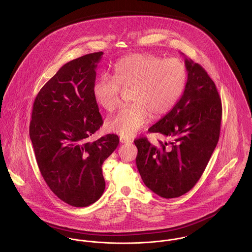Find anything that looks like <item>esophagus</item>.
Instances as JSON below:
<instances>
[{
  "mask_svg": "<svg viewBox=\"0 0 252 252\" xmlns=\"http://www.w3.org/2000/svg\"><path fill=\"white\" fill-rule=\"evenodd\" d=\"M120 143H121V144H130V143H132V141H131L130 139H128V138H123V137H121V138H120Z\"/></svg>",
  "mask_w": 252,
  "mask_h": 252,
  "instance_id": "obj_1",
  "label": "esophagus"
}]
</instances>
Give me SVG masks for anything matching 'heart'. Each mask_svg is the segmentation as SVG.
<instances>
[{
    "label": "heart",
    "instance_id": "b5f03b06",
    "mask_svg": "<svg viewBox=\"0 0 252 252\" xmlns=\"http://www.w3.org/2000/svg\"><path fill=\"white\" fill-rule=\"evenodd\" d=\"M187 83V71L179 59H164L150 53H136L121 58L113 77L102 76L94 85L96 102L107 111L120 104L121 88L130 91V102L107 123L109 132L124 138L134 136L150 116L160 118L180 101Z\"/></svg>",
    "mask_w": 252,
    "mask_h": 252
}]
</instances>
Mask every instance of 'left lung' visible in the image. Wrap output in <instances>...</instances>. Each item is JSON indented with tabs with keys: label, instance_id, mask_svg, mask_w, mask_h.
<instances>
[{
	"label": "left lung",
	"instance_id": "1",
	"mask_svg": "<svg viewBox=\"0 0 252 252\" xmlns=\"http://www.w3.org/2000/svg\"><path fill=\"white\" fill-rule=\"evenodd\" d=\"M187 83L180 101L151 126L170 141L151 144L135 140L137 167L144 184L166 199L191 190L202 177L220 135L222 105L214 80L206 70L185 58Z\"/></svg>",
	"mask_w": 252,
	"mask_h": 252
}]
</instances>
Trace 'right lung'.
<instances>
[{"mask_svg": "<svg viewBox=\"0 0 252 252\" xmlns=\"http://www.w3.org/2000/svg\"><path fill=\"white\" fill-rule=\"evenodd\" d=\"M102 55L65 64L39 90L32 110L30 139L39 172L60 200L76 208L100 199L106 187L103 163L119 144L114 134L87 141L103 125L93 94Z\"/></svg>", "mask_w": 252, "mask_h": 252, "instance_id": "1", "label": "right lung"}]
</instances>
